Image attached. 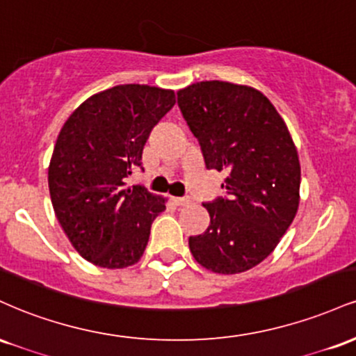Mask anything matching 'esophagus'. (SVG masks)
Instances as JSON below:
<instances>
[{"label": "esophagus", "instance_id": "34e87169", "mask_svg": "<svg viewBox=\"0 0 356 356\" xmlns=\"http://www.w3.org/2000/svg\"><path fill=\"white\" fill-rule=\"evenodd\" d=\"M172 202L175 206H187L189 204V199L187 197H172Z\"/></svg>", "mask_w": 356, "mask_h": 356}]
</instances>
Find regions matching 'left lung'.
Returning <instances> with one entry per match:
<instances>
[{"label": "left lung", "mask_w": 356, "mask_h": 356, "mask_svg": "<svg viewBox=\"0 0 356 356\" xmlns=\"http://www.w3.org/2000/svg\"><path fill=\"white\" fill-rule=\"evenodd\" d=\"M177 105L207 169L227 170L226 195L202 204L211 222L189 238L192 256L219 275L248 271L275 251L300 204L301 169L288 127L263 93L229 81L189 85L177 92Z\"/></svg>", "instance_id": "8db88e82"}]
</instances>
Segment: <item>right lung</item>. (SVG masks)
<instances>
[{
	"mask_svg": "<svg viewBox=\"0 0 356 356\" xmlns=\"http://www.w3.org/2000/svg\"><path fill=\"white\" fill-rule=\"evenodd\" d=\"M172 90L118 85L87 99L61 127L48 167L56 219L73 248L95 266L136 264L164 199L127 187L142 169L150 132L174 107Z\"/></svg>",
	"mask_w": 356,
	"mask_h": 356,
	"instance_id": "1",
	"label": "right lung"
}]
</instances>
